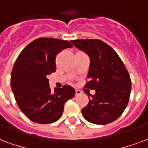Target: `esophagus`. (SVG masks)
Wrapping results in <instances>:
<instances>
[{
    "label": "esophagus",
    "instance_id": "esophagus-1",
    "mask_svg": "<svg viewBox=\"0 0 148 148\" xmlns=\"http://www.w3.org/2000/svg\"><path fill=\"white\" fill-rule=\"evenodd\" d=\"M81 94H82V92H81V91L78 90V89H76V90H75V95H76V96H78V95H81Z\"/></svg>",
    "mask_w": 148,
    "mask_h": 148
}]
</instances>
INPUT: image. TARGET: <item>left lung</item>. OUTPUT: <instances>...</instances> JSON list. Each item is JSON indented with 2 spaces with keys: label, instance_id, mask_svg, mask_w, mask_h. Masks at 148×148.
Segmentation results:
<instances>
[{
  "label": "left lung",
  "instance_id": "obj_1",
  "mask_svg": "<svg viewBox=\"0 0 148 148\" xmlns=\"http://www.w3.org/2000/svg\"><path fill=\"white\" fill-rule=\"evenodd\" d=\"M71 43L88 55L90 65L85 88L94 89L88 105L82 110L91 123L106 125L115 121L126 108L131 80L119 55L108 44L98 39H80Z\"/></svg>",
  "mask_w": 148,
  "mask_h": 148
}]
</instances>
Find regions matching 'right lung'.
I'll return each instance as SVG.
<instances>
[{
    "label": "right lung",
    "instance_id": "obj_1",
    "mask_svg": "<svg viewBox=\"0 0 148 148\" xmlns=\"http://www.w3.org/2000/svg\"><path fill=\"white\" fill-rule=\"evenodd\" d=\"M67 40L40 38L33 40L21 52L14 64L11 87L23 113L32 121L49 124L62 116L64 104L75 95L71 85L55 88L52 93L47 76L56 70V56L71 48Z\"/></svg>",
    "mask_w": 148,
    "mask_h": 148
}]
</instances>
